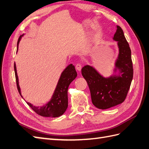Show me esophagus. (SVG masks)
<instances>
[{"instance_id":"34e87169","label":"esophagus","mask_w":149,"mask_h":149,"mask_svg":"<svg viewBox=\"0 0 149 149\" xmlns=\"http://www.w3.org/2000/svg\"><path fill=\"white\" fill-rule=\"evenodd\" d=\"M81 65L80 64H77L76 65V69H77V70H78V71H80L81 70Z\"/></svg>"}]
</instances>
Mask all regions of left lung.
<instances>
[{
  "mask_svg": "<svg viewBox=\"0 0 149 149\" xmlns=\"http://www.w3.org/2000/svg\"><path fill=\"white\" fill-rule=\"evenodd\" d=\"M113 40L118 42L119 55L115 71L119 75L104 78L92 66L86 65L81 74L88 83L93 104L100 109H107L125 101L133 77L132 52L121 28L117 26Z\"/></svg>",
  "mask_w": 149,
  "mask_h": 149,
  "instance_id": "left-lung-1",
  "label": "left lung"
}]
</instances>
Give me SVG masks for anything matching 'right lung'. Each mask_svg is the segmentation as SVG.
Wrapping results in <instances>:
<instances>
[{"label":"right lung","instance_id":"obj_1","mask_svg":"<svg viewBox=\"0 0 149 149\" xmlns=\"http://www.w3.org/2000/svg\"><path fill=\"white\" fill-rule=\"evenodd\" d=\"M23 36V35H22ZM21 36L18 39L17 41V49L18 44L20 41ZM14 72L16 80L17 88L19 94L21 95L20 87L18 81V77L16 71V64L14 65ZM77 77V72L75 70L74 66L72 64L69 65L65 69L61 75L59 81L56 86V88L51 98V99L46 105L42 107H35L30 103L27 102L28 105L37 114L43 117H52L56 118L63 115L66 111L68 106V89L70 83L74 80Z\"/></svg>","mask_w":149,"mask_h":149}]
</instances>
